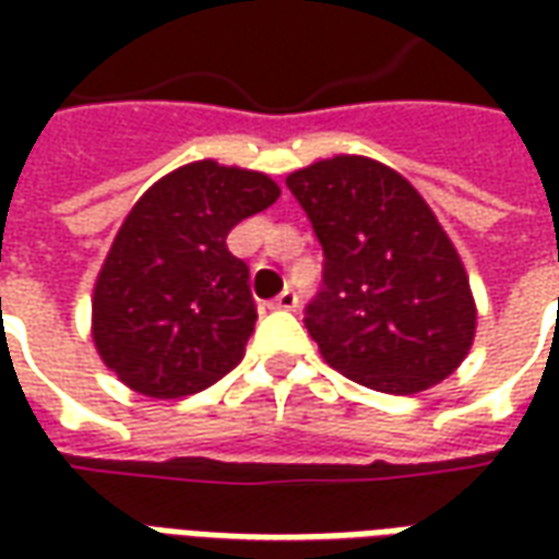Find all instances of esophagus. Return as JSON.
I'll list each match as a JSON object with an SVG mask.
<instances>
[{"mask_svg":"<svg viewBox=\"0 0 559 559\" xmlns=\"http://www.w3.org/2000/svg\"><path fill=\"white\" fill-rule=\"evenodd\" d=\"M278 305H284V308H293L296 305V293L290 290V287H284V290L278 293V299H275Z\"/></svg>","mask_w":559,"mask_h":559,"instance_id":"esophagus-1","label":"esophagus"}]
</instances>
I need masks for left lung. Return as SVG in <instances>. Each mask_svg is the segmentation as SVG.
I'll return each mask as SVG.
<instances>
[{"instance_id":"8db88e82","label":"left lung","mask_w":559,"mask_h":559,"mask_svg":"<svg viewBox=\"0 0 559 559\" xmlns=\"http://www.w3.org/2000/svg\"><path fill=\"white\" fill-rule=\"evenodd\" d=\"M278 197L266 173L206 158L167 173L134 203L92 296L95 350L128 389L185 399L242 362L257 308L227 236Z\"/></svg>"}]
</instances>
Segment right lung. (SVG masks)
Listing matches in <instances>:
<instances>
[{
    "label": "right lung",
    "instance_id": "1",
    "mask_svg": "<svg viewBox=\"0 0 559 559\" xmlns=\"http://www.w3.org/2000/svg\"><path fill=\"white\" fill-rule=\"evenodd\" d=\"M323 245L305 308L320 356L359 386L413 395L455 371L476 335L467 272L431 209L380 160L335 155L287 176Z\"/></svg>",
    "mask_w": 559,
    "mask_h": 559
}]
</instances>
